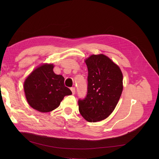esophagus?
<instances>
[{
  "label": "esophagus",
  "instance_id": "1",
  "mask_svg": "<svg viewBox=\"0 0 159 159\" xmlns=\"http://www.w3.org/2000/svg\"><path fill=\"white\" fill-rule=\"evenodd\" d=\"M71 92H72V94H75V88H71Z\"/></svg>",
  "mask_w": 159,
  "mask_h": 159
}]
</instances>
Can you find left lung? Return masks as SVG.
Here are the masks:
<instances>
[{"label": "left lung", "mask_w": 159, "mask_h": 159, "mask_svg": "<svg viewBox=\"0 0 159 159\" xmlns=\"http://www.w3.org/2000/svg\"><path fill=\"white\" fill-rule=\"evenodd\" d=\"M88 67V94L79 100L80 114L88 122L107 118L116 107L123 85L118 65L103 54H92L85 60Z\"/></svg>", "instance_id": "1"}]
</instances>
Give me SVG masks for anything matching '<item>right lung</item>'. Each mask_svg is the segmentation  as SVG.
<instances>
[{
    "instance_id": "obj_1",
    "label": "right lung",
    "mask_w": 159,
    "mask_h": 159,
    "mask_svg": "<svg viewBox=\"0 0 159 159\" xmlns=\"http://www.w3.org/2000/svg\"><path fill=\"white\" fill-rule=\"evenodd\" d=\"M53 64H42L28 75L24 82L25 97L30 106L42 113L59 107L66 95L72 93L65 87L64 78L56 74Z\"/></svg>"
}]
</instances>
